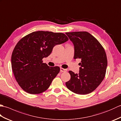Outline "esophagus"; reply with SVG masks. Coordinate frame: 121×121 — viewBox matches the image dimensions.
I'll return each mask as SVG.
<instances>
[{"instance_id": "34e87169", "label": "esophagus", "mask_w": 121, "mask_h": 121, "mask_svg": "<svg viewBox=\"0 0 121 121\" xmlns=\"http://www.w3.org/2000/svg\"><path fill=\"white\" fill-rule=\"evenodd\" d=\"M67 69H63L62 68H60V72H66L67 71Z\"/></svg>"}]
</instances>
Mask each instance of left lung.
<instances>
[{
	"label": "left lung",
	"mask_w": 121,
	"mask_h": 121,
	"mask_svg": "<svg viewBox=\"0 0 121 121\" xmlns=\"http://www.w3.org/2000/svg\"><path fill=\"white\" fill-rule=\"evenodd\" d=\"M74 47V59H81L78 74L70 71L67 88L74 93L86 95L96 89L106 75L107 58L104 48L87 32L65 33Z\"/></svg>",
	"instance_id": "obj_1"
}]
</instances>
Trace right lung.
<instances>
[{"label": "right lung", "mask_w": 121, "mask_h": 121, "mask_svg": "<svg viewBox=\"0 0 121 121\" xmlns=\"http://www.w3.org/2000/svg\"><path fill=\"white\" fill-rule=\"evenodd\" d=\"M69 40L62 33L34 32L23 37L11 56L13 72L18 84L30 94L46 91L60 72L59 66L50 67L42 59L50 55L53 48Z\"/></svg>", "instance_id": "obj_1"}]
</instances>
